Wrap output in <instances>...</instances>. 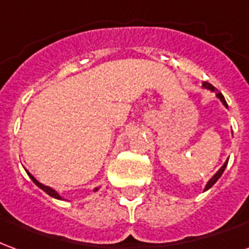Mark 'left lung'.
I'll use <instances>...</instances> for the list:
<instances>
[{"instance_id": "1", "label": "left lung", "mask_w": 249, "mask_h": 249, "mask_svg": "<svg viewBox=\"0 0 249 249\" xmlns=\"http://www.w3.org/2000/svg\"><path fill=\"white\" fill-rule=\"evenodd\" d=\"M203 87L205 88V89H209V90H212V92H214V90H217V89H216V88H214L213 85H211L209 82H203ZM216 96H217V97H219L220 100H221V103L224 104L225 108H228V104H227V101H225L224 96H223V94H221V93H220V92L216 93ZM227 164H228V161H225V162H224V165H223V167L220 168L219 171L216 172V175H214L213 178H211V180H209L208 184H207V187H205V191H207V189H209V188L212 187V185H213V184L216 183L217 180H219L220 176H221V175H223V172H224V169H225V167H227Z\"/></svg>"}]
</instances>
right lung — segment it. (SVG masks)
Returning a JSON list of instances; mask_svg holds the SVG:
<instances>
[{
	"mask_svg": "<svg viewBox=\"0 0 249 249\" xmlns=\"http://www.w3.org/2000/svg\"><path fill=\"white\" fill-rule=\"evenodd\" d=\"M25 171H26V169H25ZM26 173H28V175H29V176H30V178L33 180V183H35L36 185H37V187H40L41 189H44V191H45V192L48 193L49 196H52V197H54V198H61V196H60V195H58V193H57L56 191H54V189H52L51 187H46V185H44V184H41L40 181H37V180H36V178H33V176H32V175H30L29 172H28V171H26ZM97 189H98V188H96L94 191H97Z\"/></svg>",
	"mask_w": 249,
	"mask_h": 249,
	"instance_id": "obj_1",
	"label": "right lung"
}]
</instances>
